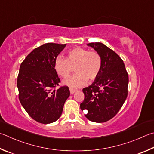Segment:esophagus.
Wrapping results in <instances>:
<instances>
[{
	"label": "esophagus",
	"instance_id": "1",
	"mask_svg": "<svg viewBox=\"0 0 154 154\" xmlns=\"http://www.w3.org/2000/svg\"><path fill=\"white\" fill-rule=\"evenodd\" d=\"M69 90H70V93H71V94H74L75 91H76L77 89H75L74 88H72V87H70Z\"/></svg>",
	"mask_w": 154,
	"mask_h": 154
}]
</instances>
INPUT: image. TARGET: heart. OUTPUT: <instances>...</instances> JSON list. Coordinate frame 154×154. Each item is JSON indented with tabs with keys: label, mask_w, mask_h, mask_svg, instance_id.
Wrapping results in <instances>:
<instances>
[{
	"label": "heart",
	"mask_w": 154,
	"mask_h": 154,
	"mask_svg": "<svg viewBox=\"0 0 154 154\" xmlns=\"http://www.w3.org/2000/svg\"><path fill=\"white\" fill-rule=\"evenodd\" d=\"M54 67L59 76L68 77L73 71L76 74L64 80L63 83L71 86H82L88 79L94 81L99 76L102 67L101 55L96 51L75 47L66 52V58L58 56L54 60Z\"/></svg>",
	"instance_id": "obj_1"
}]
</instances>
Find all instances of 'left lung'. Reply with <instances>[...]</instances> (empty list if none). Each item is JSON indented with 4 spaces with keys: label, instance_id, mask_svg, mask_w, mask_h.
Instances as JSON below:
<instances>
[{
    "label": "left lung",
    "instance_id": "1",
    "mask_svg": "<svg viewBox=\"0 0 154 154\" xmlns=\"http://www.w3.org/2000/svg\"><path fill=\"white\" fill-rule=\"evenodd\" d=\"M101 55L102 67L99 76L91 85L83 89L84 100L82 110L89 121L104 122L118 113L128 95V75L121 57L100 42L89 43Z\"/></svg>",
    "mask_w": 154,
    "mask_h": 154
}]
</instances>
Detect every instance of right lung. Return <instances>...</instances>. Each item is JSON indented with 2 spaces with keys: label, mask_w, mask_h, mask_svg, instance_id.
Listing matches in <instances>:
<instances>
[{
  "label": "right lung",
  "mask_w": 154,
  "mask_h": 154,
  "mask_svg": "<svg viewBox=\"0 0 154 154\" xmlns=\"http://www.w3.org/2000/svg\"><path fill=\"white\" fill-rule=\"evenodd\" d=\"M66 44L46 43L35 48L21 63L17 77L19 99L35 121L49 124L60 118L70 96L68 86L56 89L60 82L54 63Z\"/></svg>",
  "instance_id": "1"
}]
</instances>
